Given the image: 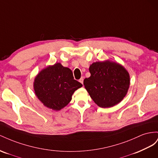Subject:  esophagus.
Listing matches in <instances>:
<instances>
[{"label":"esophagus","mask_w":158,"mask_h":158,"mask_svg":"<svg viewBox=\"0 0 158 158\" xmlns=\"http://www.w3.org/2000/svg\"><path fill=\"white\" fill-rule=\"evenodd\" d=\"M83 80H84V77H81V79H79V82H80L81 83L83 84Z\"/></svg>","instance_id":"34e87169"}]
</instances>
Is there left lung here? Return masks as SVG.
Masks as SVG:
<instances>
[{
	"label": "left lung",
	"mask_w": 158,
	"mask_h": 158,
	"mask_svg": "<svg viewBox=\"0 0 158 158\" xmlns=\"http://www.w3.org/2000/svg\"><path fill=\"white\" fill-rule=\"evenodd\" d=\"M89 72L91 76L84 79L83 85L98 106L112 107L127 95L130 75L118 63L110 60L94 62L89 67Z\"/></svg>",
	"instance_id": "1"
}]
</instances>
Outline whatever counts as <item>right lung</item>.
<instances>
[{
  "label": "right lung",
  "mask_w": 158,
  "mask_h": 158,
  "mask_svg": "<svg viewBox=\"0 0 158 158\" xmlns=\"http://www.w3.org/2000/svg\"><path fill=\"white\" fill-rule=\"evenodd\" d=\"M82 86L74 79L72 71L60 63L40 71L33 85L35 96L43 105L56 111L68 105L74 92Z\"/></svg>",
  "instance_id": "obj_1"
}]
</instances>
